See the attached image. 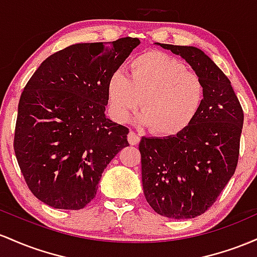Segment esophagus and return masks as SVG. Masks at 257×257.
I'll list each match as a JSON object with an SVG mask.
<instances>
[{"label":"esophagus","instance_id":"1","mask_svg":"<svg viewBox=\"0 0 257 257\" xmlns=\"http://www.w3.org/2000/svg\"><path fill=\"white\" fill-rule=\"evenodd\" d=\"M127 140H128V143L131 144V146H136V144L140 143L141 138L137 134H135L134 131H130L127 135Z\"/></svg>","mask_w":257,"mask_h":257}]
</instances>
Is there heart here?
I'll list each match as a JSON object with an SVG mask.
<instances>
[{"label": "heart", "mask_w": 257, "mask_h": 257, "mask_svg": "<svg viewBox=\"0 0 257 257\" xmlns=\"http://www.w3.org/2000/svg\"><path fill=\"white\" fill-rule=\"evenodd\" d=\"M205 87L200 77L187 70L180 59L149 51L130 63V79L120 71L106 83V99L111 117L126 122L141 105L137 122L153 127L160 136L181 134L200 111Z\"/></svg>", "instance_id": "obj_1"}]
</instances>
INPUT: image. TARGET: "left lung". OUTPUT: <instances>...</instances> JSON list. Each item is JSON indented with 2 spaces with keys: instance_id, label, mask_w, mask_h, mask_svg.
I'll return each mask as SVG.
<instances>
[{
  "instance_id": "obj_1",
  "label": "left lung",
  "mask_w": 257,
  "mask_h": 257,
  "mask_svg": "<svg viewBox=\"0 0 257 257\" xmlns=\"http://www.w3.org/2000/svg\"><path fill=\"white\" fill-rule=\"evenodd\" d=\"M191 65L205 96L194 121L181 134L142 137L144 197L155 212L176 220L204 214L228 183L238 163L244 114L228 77L193 46L155 42Z\"/></svg>"
}]
</instances>
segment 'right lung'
Listing matches in <instances>:
<instances>
[{
	"label": "right lung",
	"mask_w": 257,
	"mask_h": 257,
	"mask_svg": "<svg viewBox=\"0 0 257 257\" xmlns=\"http://www.w3.org/2000/svg\"><path fill=\"white\" fill-rule=\"evenodd\" d=\"M138 39L75 43L48 57L25 86L14 152L33 194L54 209L80 210L96 197L128 128L105 116L106 83Z\"/></svg>",
	"instance_id": "add662e5"
}]
</instances>
